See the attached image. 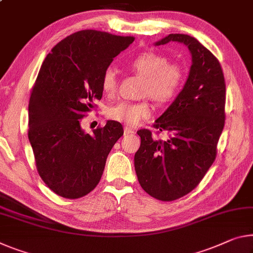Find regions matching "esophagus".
<instances>
[{
    "label": "esophagus",
    "mask_w": 253,
    "mask_h": 253,
    "mask_svg": "<svg viewBox=\"0 0 253 253\" xmlns=\"http://www.w3.org/2000/svg\"><path fill=\"white\" fill-rule=\"evenodd\" d=\"M134 133H135L134 129H131V128H129V127L124 128V134H125V135H131V134H134Z\"/></svg>",
    "instance_id": "1"
}]
</instances>
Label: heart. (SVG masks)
Returning <instances> with one entry per match:
<instances>
[{
    "mask_svg": "<svg viewBox=\"0 0 253 253\" xmlns=\"http://www.w3.org/2000/svg\"><path fill=\"white\" fill-rule=\"evenodd\" d=\"M129 67L145 80L142 87L143 97H151L160 103H166L173 99L184 79L181 67L177 64L168 63L167 57L153 51L135 56L129 62ZM101 87L105 94L109 97L117 91V76L111 67L103 72ZM107 115L115 122L127 126H137L144 119L151 117L152 108L147 100L139 102L124 101L110 107Z\"/></svg>",
    "mask_w": 253,
    "mask_h": 253,
    "instance_id": "1",
    "label": "heart"
}]
</instances>
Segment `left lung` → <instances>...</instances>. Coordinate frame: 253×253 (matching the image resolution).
<instances>
[{"label":"left lung","mask_w":253,"mask_h":253,"mask_svg":"<svg viewBox=\"0 0 253 253\" xmlns=\"http://www.w3.org/2000/svg\"><path fill=\"white\" fill-rule=\"evenodd\" d=\"M183 43L191 66L182 90L155 120L154 127L170 133L167 141L152 138L142 129L134 164L138 182L148 195L171 202L197 187L216 158L225 120V81L217 58L197 39L170 34L154 45Z\"/></svg>","instance_id":"obj_1"}]
</instances>
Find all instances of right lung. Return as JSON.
I'll use <instances>...</instances> for the list:
<instances>
[{
	"mask_svg": "<svg viewBox=\"0 0 253 253\" xmlns=\"http://www.w3.org/2000/svg\"><path fill=\"white\" fill-rule=\"evenodd\" d=\"M133 42L129 36L78 31L59 42L40 67L28 108V137L39 175L58 196L75 199L93 190L124 134L115 120L91 135L81 122L102 97L103 72Z\"/></svg>",
	"mask_w": 253,
	"mask_h": 253,
	"instance_id": "right-lung-1",
	"label": "right lung"
}]
</instances>
